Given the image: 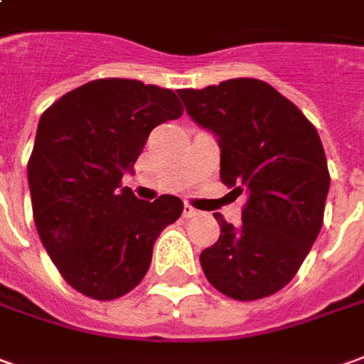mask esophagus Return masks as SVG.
<instances>
[{"mask_svg": "<svg viewBox=\"0 0 364 364\" xmlns=\"http://www.w3.org/2000/svg\"><path fill=\"white\" fill-rule=\"evenodd\" d=\"M198 214H200V212H198L194 206H190V204H186V206H184V218H194V215H198Z\"/></svg>", "mask_w": 364, "mask_h": 364, "instance_id": "1", "label": "esophagus"}]
</instances>
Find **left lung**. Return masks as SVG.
I'll return each instance as SVG.
<instances>
[{
    "instance_id": "obj_1",
    "label": "left lung",
    "mask_w": 364,
    "mask_h": 364,
    "mask_svg": "<svg viewBox=\"0 0 364 364\" xmlns=\"http://www.w3.org/2000/svg\"><path fill=\"white\" fill-rule=\"evenodd\" d=\"M188 114L218 136L220 178L244 192L242 224L214 214L220 237L200 254L208 282L237 301L283 289L323 225L329 168L317 129L259 79L178 91Z\"/></svg>"
}]
</instances>
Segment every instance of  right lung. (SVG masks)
I'll return each mask as SVG.
<instances>
[{"mask_svg":"<svg viewBox=\"0 0 364 364\" xmlns=\"http://www.w3.org/2000/svg\"><path fill=\"white\" fill-rule=\"evenodd\" d=\"M176 92L134 79H97L45 110L27 162L37 234L63 279L82 295L110 301L146 275L152 247L184 204L154 202L120 188L150 130L180 119Z\"/></svg>","mask_w":364,"mask_h":364,"instance_id":"1","label":"right lung"}]
</instances>
